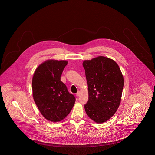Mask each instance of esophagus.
<instances>
[{
	"label": "esophagus",
	"instance_id": "1",
	"mask_svg": "<svg viewBox=\"0 0 155 155\" xmlns=\"http://www.w3.org/2000/svg\"><path fill=\"white\" fill-rule=\"evenodd\" d=\"M80 94H81V91H78L77 92V93L76 94V96L77 97H78V96H80Z\"/></svg>",
	"mask_w": 155,
	"mask_h": 155
}]
</instances>
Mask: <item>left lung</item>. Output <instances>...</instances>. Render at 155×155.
<instances>
[{"label":"left lung","mask_w":155,"mask_h":155,"mask_svg":"<svg viewBox=\"0 0 155 155\" xmlns=\"http://www.w3.org/2000/svg\"><path fill=\"white\" fill-rule=\"evenodd\" d=\"M89 100L84 105L88 117L93 121L103 123L114 115L121 100L124 77L113 59L99 56L84 60Z\"/></svg>","instance_id":"left-lung-1"}]
</instances>
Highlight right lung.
I'll return each instance as SVG.
<instances>
[{"mask_svg": "<svg viewBox=\"0 0 155 155\" xmlns=\"http://www.w3.org/2000/svg\"><path fill=\"white\" fill-rule=\"evenodd\" d=\"M67 64L65 60L48 59L38 66L33 74L34 100L42 116L51 122H59L65 118L76 100L61 81Z\"/></svg>", "mask_w": 155, "mask_h": 155, "instance_id": "1", "label": "right lung"}]
</instances>
